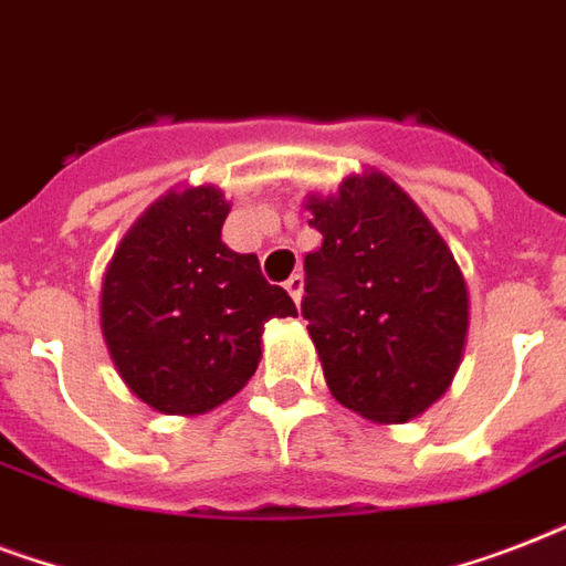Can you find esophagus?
Returning <instances> with one entry per match:
<instances>
[{"label":"esophagus","instance_id":"obj_1","mask_svg":"<svg viewBox=\"0 0 566 566\" xmlns=\"http://www.w3.org/2000/svg\"><path fill=\"white\" fill-rule=\"evenodd\" d=\"M284 291L291 293L293 302H300L302 300V293H305V279H302L300 273H293L287 282H284Z\"/></svg>","mask_w":566,"mask_h":566}]
</instances>
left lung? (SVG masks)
I'll list each match as a JSON object with an SVG mask.
<instances>
[{"mask_svg": "<svg viewBox=\"0 0 566 566\" xmlns=\"http://www.w3.org/2000/svg\"><path fill=\"white\" fill-rule=\"evenodd\" d=\"M305 208L323 243L305 255L302 317L328 390L370 422L420 417L464 358L470 293L452 249L378 170Z\"/></svg>", "mask_w": 566, "mask_h": 566, "instance_id": "obj_1", "label": "left lung"}]
</instances>
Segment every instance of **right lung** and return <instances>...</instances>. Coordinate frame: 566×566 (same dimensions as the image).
I'll return each mask as SVG.
<instances>
[{"instance_id":"obj_1","label":"right lung","mask_w":566,"mask_h":566,"mask_svg":"<svg viewBox=\"0 0 566 566\" xmlns=\"http://www.w3.org/2000/svg\"><path fill=\"white\" fill-rule=\"evenodd\" d=\"M229 211L213 185L167 190L126 231L102 275L111 361L155 411L193 417L231 399L255 376L266 319L296 317L258 258L222 243Z\"/></svg>"}]
</instances>
